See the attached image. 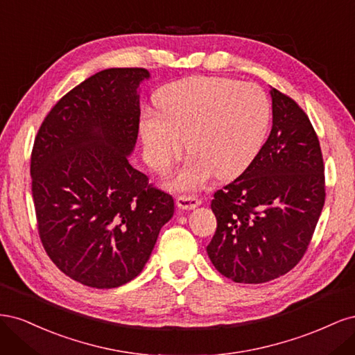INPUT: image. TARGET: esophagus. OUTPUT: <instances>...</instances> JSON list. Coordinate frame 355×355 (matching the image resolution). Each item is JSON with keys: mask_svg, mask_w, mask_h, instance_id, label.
<instances>
[{"mask_svg": "<svg viewBox=\"0 0 355 355\" xmlns=\"http://www.w3.org/2000/svg\"><path fill=\"white\" fill-rule=\"evenodd\" d=\"M200 204H201V200H198L196 197H187V196H184V197H179L176 200V206L179 209H182V210H194V209H197L200 206Z\"/></svg>", "mask_w": 355, "mask_h": 355, "instance_id": "obj_1", "label": "esophagus"}]
</instances>
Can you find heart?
Here are the masks:
<instances>
[{
	"label": "heart",
	"instance_id": "b5f03b06",
	"mask_svg": "<svg viewBox=\"0 0 355 355\" xmlns=\"http://www.w3.org/2000/svg\"><path fill=\"white\" fill-rule=\"evenodd\" d=\"M157 112L141 118L139 130L149 167L163 173L185 151L192 157L168 180V188L189 192L216 175L231 180L259 154L271 120L266 94L253 84L219 77H189L155 94Z\"/></svg>",
	"mask_w": 355,
	"mask_h": 355
}]
</instances>
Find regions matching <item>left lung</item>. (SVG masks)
I'll return each mask as SVG.
<instances>
[{"label": "left lung", "mask_w": 355, "mask_h": 355, "mask_svg": "<svg viewBox=\"0 0 355 355\" xmlns=\"http://www.w3.org/2000/svg\"><path fill=\"white\" fill-rule=\"evenodd\" d=\"M266 142L211 201L218 228L207 254L235 283L259 284L302 259L324 206V166L306 114L275 89Z\"/></svg>", "instance_id": "obj_1"}]
</instances>
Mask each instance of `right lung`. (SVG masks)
Masks as SVG:
<instances>
[{
  "label": "right lung",
  "mask_w": 355,
  "mask_h": 355,
  "mask_svg": "<svg viewBox=\"0 0 355 355\" xmlns=\"http://www.w3.org/2000/svg\"><path fill=\"white\" fill-rule=\"evenodd\" d=\"M142 68L92 75L55 105L31 157L32 197L42 245L59 270L94 288H114L142 272L171 196L132 167L141 116Z\"/></svg>",
  "instance_id": "obj_1"
}]
</instances>
